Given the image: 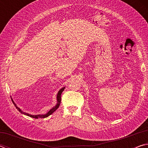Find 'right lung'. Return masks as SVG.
Instances as JSON below:
<instances>
[{"label":"right lung","instance_id":"right-lung-1","mask_svg":"<svg viewBox=\"0 0 148 148\" xmlns=\"http://www.w3.org/2000/svg\"><path fill=\"white\" fill-rule=\"evenodd\" d=\"M64 88H65V87H62V88H61V89L59 90V92H58V93H57V104L53 108H51V110H50L48 112H47V114H46L31 115V114H27V113H25V112H23L21 109L19 108H18V107L17 106V105H16V104H15V102H14L13 100L12 99V102H13V104H14V106H16V108L17 109V110H18L19 112H21V114H24V115H26V116H29V117H32V118H35V119H38V118H45V117H48L49 116H50V115L53 114V112H54L55 111H56V110L59 107V105H60V104H61V93L62 92V91H64Z\"/></svg>","mask_w":148,"mask_h":148}]
</instances>
